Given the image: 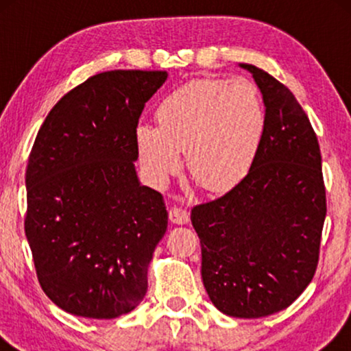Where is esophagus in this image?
<instances>
[{"instance_id": "34e87169", "label": "esophagus", "mask_w": 351, "mask_h": 351, "mask_svg": "<svg viewBox=\"0 0 351 351\" xmlns=\"http://www.w3.org/2000/svg\"><path fill=\"white\" fill-rule=\"evenodd\" d=\"M189 213H186L185 209H182V208H177V206H174V208H172L171 210H169V220L172 223H176V225H185L186 222H189Z\"/></svg>"}]
</instances>
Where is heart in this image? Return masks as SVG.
Returning a JSON list of instances; mask_svg holds the SVG:
<instances>
[{
	"instance_id": "1",
	"label": "heart",
	"mask_w": 351,
	"mask_h": 351,
	"mask_svg": "<svg viewBox=\"0 0 351 351\" xmlns=\"http://www.w3.org/2000/svg\"><path fill=\"white\" fill-rule=\"evenodd\" d=\"M156 128L138 126V160L156 184L186 167L196 184L223 191L251 171L267 126L265 105L252 81L195 80L166 95L155 110Z\"/></svg>"
}]
</instances>
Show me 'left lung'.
I'll list each match as a JSON object with an SVG mask.
<instances>
[{
	"label": "left lung",
	"instance_id": "obj_1",
	"mask_svg": "<svg viewBox=\"0 0 351 351\" xmlns=\"http://www.w3.org/2000/svg\"><path fill=\"white\" fill-rule=\"evenodd\" d=\"M251 71L265 104L257 160L241 182L191 209L209 299L234 318L289 306L313 280L326 219L321 152L310 119L285 84Z\"/></svg>",
	"mask_w": 351,
	"mask_h": 351
}]
</instances>
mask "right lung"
Returning <instances> with one entry per match:
<instances>
[{"mask_svg": "<svg viewBox=\"0 0 351 351\" xmlns=\"http://www.w3.org/2000/svg\"><path fill=\"white\" fill-rule=\"evenodd\" d=\"M166 71L112 70L57 102L28 158L25 234L45 294L94 319L129 313L167 228L161 193L141 185L136 129Z\"/></svg>", "mask_w": 351, "mask_h": 351, "instance_id": "add662e5", "label": "right lung"}]
</instances>
